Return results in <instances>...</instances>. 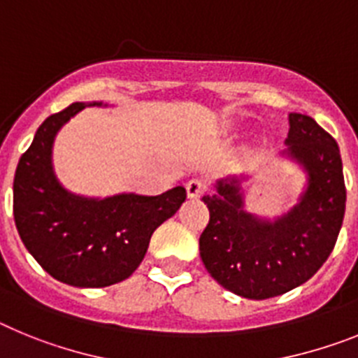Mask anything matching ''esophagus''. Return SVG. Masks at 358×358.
I'll use <instances>...</instances> for the list:
<instances>
[{"label":"esophagus","instance_id":"obj_1","mask_svg":"<svg viewBox=\"0 0 358 358\" xmlns=\"http://www.w3.org/2000/svg\"><path fill=\"white\" fill-rule=\"evenodd\" d=\"M187 196L189 198H198L201 196L207 189H209V185H207V182L205 180H200V178H192L187 182Z\"/></svg>","mask_w":358,"mask_h":358}]
</instances>
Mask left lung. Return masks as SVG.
Instances as JSON below:
<instances>
[{
  "label": "left lung",
  "instance_id": "8db88e82",
  "mask_svg": "<svg viewBox=\"0 0 358 358\" xmlns=\"http://www.w3.org/2000/svg\"><path fill=\"white\" fill-rule=\"evenodd\" d=\"M288 153L308 171L301 203L273 223L241 209L236 180L203 196L209 223L200 236L207 272L247 299H270L308 281L324 265L346 210L343 160L334 136L312 117L290 113Z\"/></svg>",
  "mask_w": 358,
  "mask_h": 358
}]
</instances>
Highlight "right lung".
<instances>
[{
    "label": "right lung",
    "instance_id": "add662e5",
    "mask_svg": "<svg viewBox=\"0 0 358 358\" xmlns=\"http://www.w3.org/2000/svg\"><path fill=\"white\" fill-rule=\"evenodd\" d=\"M83 108L76 102L50 115L21 155L14 220L27 250L52 278L71 287L102 288L138 268L151 234L180 209L187 192L178 185L158 196L88 200L64 191L52 171V144L59 127Z\"/></svg>",
    "mask_w": 358,
    "mask_h": 358
}]
</instances>
